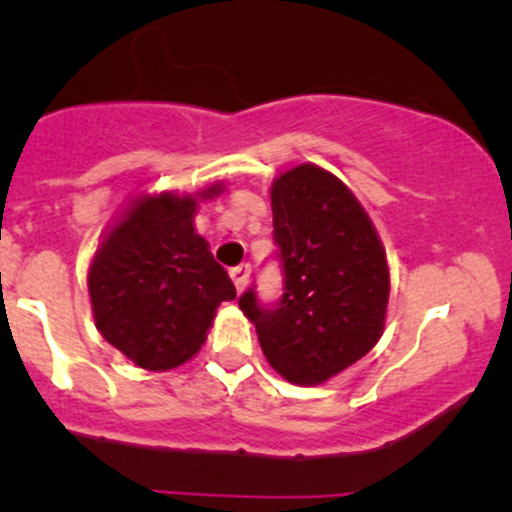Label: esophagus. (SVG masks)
Returning a JSON list of instances; mask_svg holds the SVG:
<instances>
[{"label":"esophagus","instance_id":"1","mask_svg":"<svg viewBox=\"0 0 512 512\" xmlns=\"http://www.w3.org/2000/svg\"><path fill=\"white\" fill-rule=\"evenodd\" d=\"M231 279H233V284H236L238 291H245V286H248V281H250V264L243 262V264H238V267H233Z\"/></svg>","mask_w":512,"mask_h":512}]
</instances>
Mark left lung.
<instances>
[{
	"mask_svg": "<svg viewBox=\"0 0 512 512\" xmlns=\"http://www.w3.org/2000/svg\"><path fill=\"white\" fill-rule=\"evenodd\" d=\"M272 216L284 293L264 308L248 289L238 305L276 373L293 385L327 383L385 330V248L349 187L313 163L274 180Z\"/></svg>",
	"mask_w": 512,
	"mask_h": 512,
	"instance_id": "8db88e82",
	"label": "left lung"
}]
</instances>
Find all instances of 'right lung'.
Listing matches in <instances>:
<instances>
[{"label": "right lung", "mask_w": 512, "mask_h": 512, "mask_svg": "<svg viewBox=\"0 0 512 512\" xmlns=\"http://www.w3.org/2000/svg\"><path fill=\"white\" fill-rule=\"evenodd\" d=\"M221 182L199 192L209 199ZM192 195L134 199L88 269L93 320L105 342L146 370L178 368L202 349L216 308L236 286L195 231Z\"/></svg>", "instance_id": "1"}]
</instances>
